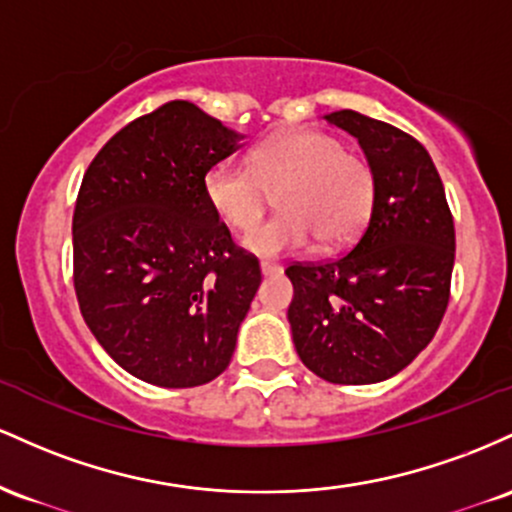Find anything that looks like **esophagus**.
<instances>
[{
	"label": "esophagus",
	"mask_w": 512,
	"mask_h": 512,
	"mask_svg": "<svg viewBox=\"0 0 512 512\" xmlns=\"http://www.w3.org/2000/svg\"><path fill=\"white\" fill-rule=\"evenodd\" d=\"M261 273L266 275V278H273V275L283 273V266H278V263H271V261H263L261 263Z\"/></svg>",
	"instance_id": "obj_1"
}]
</instances>
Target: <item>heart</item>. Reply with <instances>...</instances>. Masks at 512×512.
Segmentation results:
<instances>
[{
	"label": "heart",
	"mask_w": 512,
	"mask_h": 512,
	"mask_svg": "<svg viewBox=\"0 0 512 512\" xmlns=\"http://www.w3.org/2000/svg\"><path fill=\"white\" fill-rule=\"evenodd\" d=\"M275 190L284 212L244 239L258 256L302 251L314 239L324 251L353 244L370 217L375 179L363 157L319 130L280 132L251 152L249 169L215 164L203 179L212 212L239 232L255 227Z\"/></svg>",
	"instance_id": "b5f03b06"
}]
</instances>
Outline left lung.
<instances>
[{
  "mask_svg": "<svg viewBox=\"0 0 512 512\" xmlns=\"http://www.w3.org/2000/svg\"><path fill=\"white\" fill-rule=\"evenodd\" d=\"M358 137L375 179L370 220L333 261L292 263L297 355L333 384L389 380L433 341L450 302L455 222L426 147L358 111L324 116Z\"/></svg>",
  "mask_w": 512,
  "mask_h": 512,
  "instance_id": "left-lung-1",
  "label": "left lung"
}]
</instances>
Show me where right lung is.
<instances>
[{
	"label": "right lung",
	"mask_w": 512,
	"mask_h": 512,
	"mask_svg": "<svg viewBox=\"0 0 512 512\" xmlns=\"http://www.w3.org/2000/svg\"><path fill=\"white\" fill-rule=\"evenodd\" d=\"M191 101L116 132L72 220L74 292L96 341L137 380L200 387L227 370L261 268L212 212L203 179L241 147Z\"/></svg>",
	"instance_id": "add662e5"
}]
</instances>
